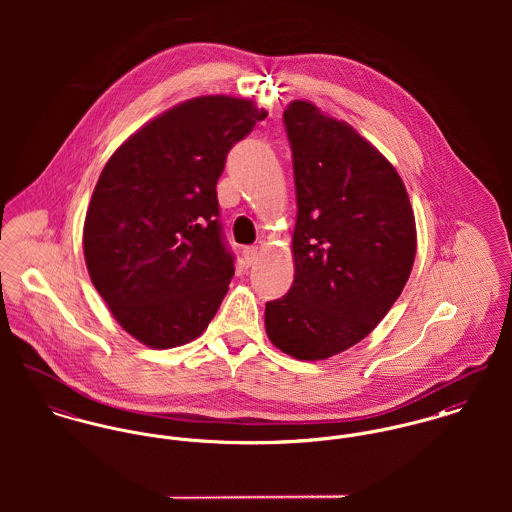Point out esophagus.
Listing matches in <instances>:
<instances>
[{"label": "esophagus", "instance_id": "obj_1", "mask_svg": "<svg viewBox=\"0 0 512 512\" xmlns=\"http://www.w3.org/2000/svg\"><path fill=\"white\" fill-rule=\"evenodd\" d=\"M242 256H244V262H246L248 266H252V264L258 260L260 250H258V246H244V248H242Z\"/></svg>", "mask_w": 512, "mask_h": 512}]
</instances>
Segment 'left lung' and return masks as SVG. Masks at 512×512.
<instances>
[{"label":"left lung","instance_id":"left-lung-1","mask_svg":"<svg viewBox=\"0 0 512 512\" xmlns=\"http://www.w3.org/2000/svg\"><path fill=\"white\" fill-rule=\"evenodd\" d=\"M297 220L290 292L266 303V333L299 361L329 359L382 321L416 258V222L392 163L349 124L293 100L284 112Z\"/></svg>","mask_w":512,"mask_h":512}]
</instances>
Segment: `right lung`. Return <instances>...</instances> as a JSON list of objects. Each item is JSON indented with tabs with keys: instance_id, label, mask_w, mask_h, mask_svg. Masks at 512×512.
<instances>
[{
	"instance_id": "right-lung-1",
	"label": "right lung",
	"mask_w": 512,
	"mask_h": 512,
	"mask_svg": "<svg viewBox=\"0 0 512 512\" xmlns=\"http://www.w3.org/2000/svg\"><path fill=\"white\" fill-rule=\"evenodd\" d=\"M254 102L199 96L114 151L84 220V260L116 321L153 349L197 339L234 276L217 181L226 155L264 120Z\"/></svg>"
}]
</instances>
